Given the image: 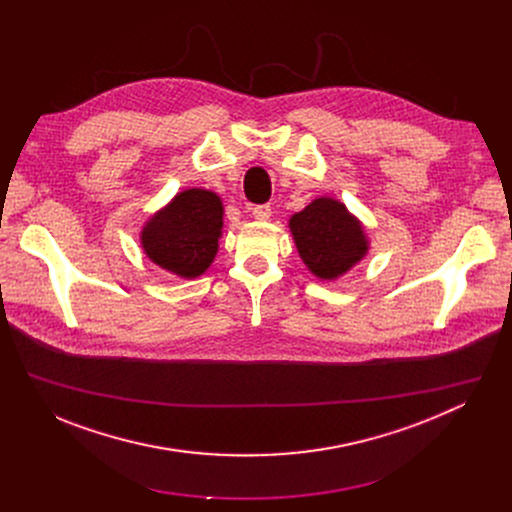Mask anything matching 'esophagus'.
<instances>
[{
    "label": "esophagus",
    "mask_w": 512,
    "mask_h": 512,
    "mask_svg": "<svg viewBox=\"0 0 512 512\" xmlns=\"http://www.w3.org/2000/svg\"><path fill=\"white\" fill-rule=\"evenodd\" d=\"M253 216L257 218V221H269L271 218V206L269 204H259L253 208Z\"/></svg>",
    "instance_id": "1"
}]
</instances>
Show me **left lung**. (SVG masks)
I'll return each instance as SVG.
<instances>
[{"instance_id":"1","label":"left lung","mask_w":512,"mask_h":512,"mask_svg":"<svg viewBox=\"0 0 512 512\" xmlns=\"http://www.w3.org/2000/svg\"><path fill=\"white\" fill-rule=\"evenodd\" d=\"M287 227L300 259L322 281L340 279L371 249L360 218L332 196L314 198L304 210L289 216Z\"/></svg>"}]
</instances>
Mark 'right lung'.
<instances>
[{
    "label": "right lung",
    "mask_w": 512,
    "mask_h": 512,
    "mask_svg": "<svg viewBox=\"0 0 512 512\" xmlns=\"http://www.w3.org/2000/svg\"><path fill=\"white\" fill-rule=\"evenodd\" d=\"M225 206L206 188H186L156 210L139 231L143 255L164 271L194 279L208 271L223 237Z\"/></svg>",
    "instance_id": "1"
}]
</instances>
